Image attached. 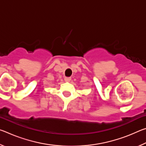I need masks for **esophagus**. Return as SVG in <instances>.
<instances>
[{
  "instance_id": "34e87169",
  "label": "esophagus",
  "mask_w": 146,
  "mask_h": 146,
  "mask_svg": "<svg viewBox=\"0 0 146 146\" xmlns=\"http://www.w3.org/2000/svg\"><path fill=\"white\" fill-rule=\"evenodd\" d=\"M64 80H65V81H66V82H70V81L71 80V77H65L64 78Z\"/></svg>"
}]
</instances>
